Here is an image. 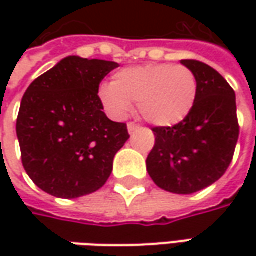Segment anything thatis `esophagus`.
Instances as JSON below:
<instances>
[{"mask_svg":"<svg viewBox=\"0 0 256 256\" xmlns=\"http://www.w3.org/2000/svg\"><path fill=\"white\" fill-rule=\"evenodd\" d=\"M126 126H128V132H130V134L136 132V131L140 130V126H138L136 124H134V122H130L128 125H126Z\"/></svg>","mask_w":256,"mask_h":256,"instance_id":"obj_1","label":"esophagus"}]
</instances>
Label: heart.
<instances>
[{
  "instance_id": "1",
  "label": "heart",
  "mask_w": 256,
  "mask_h": 256,
  "mask_svg": "<svg viewBox=\"0 0 256 256\" xmlns=\"http://www.w3.org/2000/svg\"><path fill=\"white\" fill-rule=\"evenodd\" d=\"M198 98V80L188 66L145 64L122 68L112 84L98 88V100L114 120L125 118L132 104L146 122L174 126L188 118Z\"/></svg>"
}]
</instances>
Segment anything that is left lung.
Here are the masks:
<instances>
[{
    "label": "left lung",
    "mask_w": 256,
    "mask_h": 256,
    "mask_svg": "<svg viewBox=\"0 0 256 256\" xmlns=\"http://www.w3.org/2000/svg\"><path fill=\"white\" fill-rule=\"evenodd\" d=\"M198 80V98L185 121L155 126L146 171L165 191L188 195L216 182L228 170L240 136L236 98L231 85L210 65L182 60Z\"/></svg>",
    "instance_id": "8db88e82"
}]
</instances>
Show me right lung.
<instances>
[{"label": "right lung", "instance_id": "right-lung-1", "mask_svg": "<svg viewBox=\"0 0 256 256\" xmlns=\"http://www.w3.org/2000/svg\"><path fill=\"white\" fill-rule=\"evenodd\" d=\"M120 65L66 56L38 76L22 96L16 118L21 160L38 188L72 200L98 191L128 141L126 124L114 122L98 88Z\"/></svg>", "mask_w": 256, "mask_h": 256}]
</instances>
